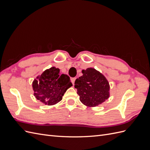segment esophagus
Segmentation results:
<instances>
[{
  "label": "esophagus",
  "instance_id": "obj_1",
  "mask_svg": "<svg viewBox=\"0 0 150 150\" xmlns=\"http://www.w3.org/2000/svg\"><path fill=\"white\" fill-rule=\"evenodd\" d=\"M76 79V78H71V82L72 83V84H74V82H75V80Z\"/></svg>",
  "mask_w": 150,
  "mask_h": 150
}]
</instances>
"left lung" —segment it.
Listing matches in <instances>:
<instances>
[{
    "mask_svg": "<svg viewBox=\"0 0 150 150\" xmlns=\"http://www.w3.org/2000/svg\"><path fill=\"white\" fill-rule=\"evenodd\" d=\"M82 73L74 83L81 102L87 106L95 107L108 99L110 84L104 76L91 67L83 70Z\"/></svg>",
    "mask_w": 150,
    "mask_h": 150,
    "instance_id": "obj_1",
    "label": "left lung"
}]
</instances>
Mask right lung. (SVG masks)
Segmentation results:
<instances>
[{
  "mask_svg": "<svg viewBox=\"0 0 150 150\" xmlns=\"http://www.w3.org/2000/svg\"><path fill=\"white\" fill-rule=\"evenodd\" d=\"M72 86L70 78L52 67L44 71L33 83L34 95L42 103L51 106L61 101L67 89Z\"/></svg>",
  "mask_w": 150,
  "mask_h": 150,
  "instance_id": "right-lung-1",
  "label": "right lung"
}]
</instances>
